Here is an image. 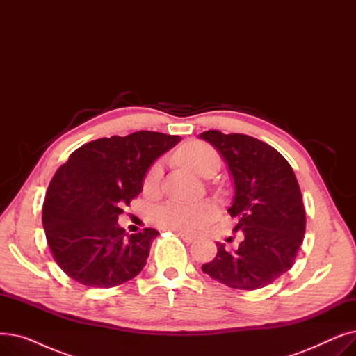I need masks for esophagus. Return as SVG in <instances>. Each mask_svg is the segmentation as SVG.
I'll use <instances>...</instances> for the list:
<instances>
[{"mask_svg":"<svg viewBox=\"0 0 356 356\" xmlns=\"http://www.w3.org/2000/svg\"><path fill=\"white\" fill-rule=\"evenodd\" d=\"M176 234H177V236H180L184 242H189V244H191V242H193V241L196 239V236L188 235V234H184V232H176Z\"/></svg>","mask_w":356,"mask_h":356,"instance_id":"34e87169","label":"esophagus"}]
</instances>
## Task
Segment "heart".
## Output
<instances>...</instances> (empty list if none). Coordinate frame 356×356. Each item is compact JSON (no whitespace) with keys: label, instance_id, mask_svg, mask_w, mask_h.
Segmentation results:
<instances>
[{"label":"heart","instance_id":"heart-1","mask_svg":"<svg viewBox=\"0 0 356 356\" xmlns=\"http://www.w3.org/2000/svg\"><path fill=\"white\" fill-rule=\"evenodd\" d=\"M177 160L191 168L192 172L204 176L208 172H215L219 165V156L215 149L200 141L186 144L177 153ZM161 176V165L154 164L144 180L147 191H154ZM215 215V207L211 202L184 203L170 200L159 204L153 209V222L157 227L184 234H196L207 227V223Z\"/></svg>","mask_w":356,"mask_h":356}]
</instances>
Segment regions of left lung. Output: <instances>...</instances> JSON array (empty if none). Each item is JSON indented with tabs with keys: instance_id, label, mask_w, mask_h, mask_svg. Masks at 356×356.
I'll return each instance as SVG.
<instances>
[{
	"instance_id": "left-lung-1",
	"label": "left lung",
	"mask_w": 356,
	"mask_h": 356,
	"mask_svg": "<svg viewBox=\"0 0 356 356\" xmlns=\"http://www.w3.org/2000/svg\"><path fill=\"white\" fill-rule=\"evenodd\" d=\"M200 138L215 145L228 163L235 184L232 207L244 232L235 251L218 242V254L202 271L232 289L257 290L289 271L306 229V211L289 161L275 148L245 134L211 129Z\"/></svg>"
}]
</instances>
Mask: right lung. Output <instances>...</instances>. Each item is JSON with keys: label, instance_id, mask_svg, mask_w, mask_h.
Here are the masks:
<instances>
[{"label": "right lung", "instance_id": "obj_1", "mask_svg": "<svg viewBox=\"0 0 356 356\" xmlns=\"http://www.w3.org/2000/svg\"><path fill=\"white\" fill-rule=\"evenodd\" d=\"M179 141L154 131L99 138L74 149L58 168L42 220L56 264L74 282L109 289L143 270L159 231L128 235L118 215L140 195L149 165Z\"/></svg>", "mask_w": 356, "mask_h": 356}]
</instances>
